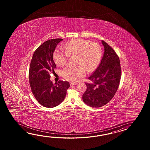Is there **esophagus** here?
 I'll return each mask as SVG.
<instances>
[{"label": "esophagus", "instance_id": "obj_1", "mask_svg": "<svg viewBox=\"0 0 150 150\" xmlns=\"http://www.w3.org/2000/svg\"><path fill=\"white\" fill-rule=\"evenodd\" d=\"M77 84V83H70V85H76Z\"/></svg>", "mask_w": 150, "mask_h": 150}]
</instances>
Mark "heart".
Returning <instances> with one entry per match:
<instances>
[{
    "label": "heart",
    "mask_w": 150,
    "mask_h": 150,
    "mask_svg": "<svg viewBox=\"0 0 150 150\" xmlns=\"http://www.w3.org/2000/svg\"><path fill=\"white\" fill-rule=\"evenodd\" d=\"M64 48H58L54 50L53 57L58 66H63L70 56H76V67L67 66L62 71L65 79L76 82L85 76L87 71L89 72L95 70L98 67L102 56L101 46L97 43L79 38L67 42Z\"/></svg>",
    "instance_id": "heart-1"
}]
</instances>
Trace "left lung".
<instances>
[{
	"label": "left lung",
	"mask_w": 150,
	"mask_h": 150,
	"mask_svg": "<svg viewBox=\"0 0 150 150\" xmlns=\"http://www.w3.org/2000/svg\"><path fill=\"white\" fill-rule=\"evenodd\" d=\"M105 52L99 67L88 77L92 82L85 83L87 89L83 101L93 108L108 103L118 89L121 77V67L118 55L113 49L102 40Z\"/></svg>",
	"instance_id": "1"
}]
</instances>
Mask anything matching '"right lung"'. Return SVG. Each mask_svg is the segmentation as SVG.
I'll return each instance as SVG.
<instances>
[{
	"label": "right lung",
	"mask_w": 150,
	"mask_h": 150,
	"mask_svg": "<svg viewBox=\"0 0 150 150\" xmlns=\"http://www.w3.org/2000/svg\"><path fill=\"white\" fill-rule=\"evenodd\" d=\"M62 38L45 42L36 49L33 55L29 70V80L33 94L40 104L52 108L63 101L70 87L68 81H59L54 85L50 80V73L56 66L53 54Z\"/></svg>",
	"instance_id": "right-lung-1"
}]
</instances>
